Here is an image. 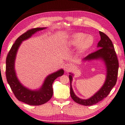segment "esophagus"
<instances>
[{
	"mask_svg": "<svg viewBox=\"0 0 125 125\" xmlns=\"http://www.w3.org/2000/svg\"><path fill=\"white\" fill-rule=\"evenodd\" d=\"M63 69L66 72H69L72 70V65L71 63H67L63 66Z\"/></svg>",
	"mask_w": 125,
	"mask_h": 125,
	"instance_id": "esophagus-1",
	"label": "esophagus"
}]
</instances>
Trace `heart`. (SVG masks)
I'll return each mask as SVG.
<instances>
[{
  "instance_id": "1",
  "label": "heart",
  "mask_w": 125,
  "mask_h": 125,
  "mask_svg": "<svg viewBox=\"0 0 125 125\" xmlns=\"http://www.w3.org/2000/svg\"><path fill=\"white\" fill-rule=\"evenodd\" d=\"M94 42V37L91 35L87 36L84 33L76 32L71 36L66 44L68 47L77 46V54L81 55L92 46Z\"/></svg>"
}]
</instances>
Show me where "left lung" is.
<instances>
[{"label": "left lung", "instance_id": "left-lung-1", "mask_svg": "<svg viewBox=\"0 0 125 125\" xmlns=\"http://www.w3.org/2000/svg\"><path fill=\"white\" fill-rule=\"evenodd\" d=\"M101 40L97 44L98 50L85 57L82 61H90L95 59H101L105 63L106 70L105 81L103 85L97 92L88 99H81L74 94L72 87L73 74L70 73L69 78L70 81V94L73 101L79 104L84 106H90L97 103L106 98L115 85L117 80L119 62L116 55L115 48L111 40L104 32L99 31Z\"/></svg>", "mask_w": 125, "mask_h": 125}]
</instances>
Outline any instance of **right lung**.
<instances>
[{"label":"right lung","mask_w":125,"mask_h":125,"mask_svg":"<svg viewBox=\"0 0 125 125\" xmlns=\"http://www.w3.org/2000/svg\"><path fill=\"white\" fill-rule=\"evenodd\" d=\"M46 28V27L33 28L21 35L13 44L6 58V76L8 83L19 101L30 105H40L48 102L53 95V82L57 77L64 73V71L60 69L49 75L44 80L42 87L38 90H31L24 87L16 76L15 61L18 49L22 42L31 37L36 32Z\"/></svg>","instance_id":"right-lung-1"}]
</instances>
